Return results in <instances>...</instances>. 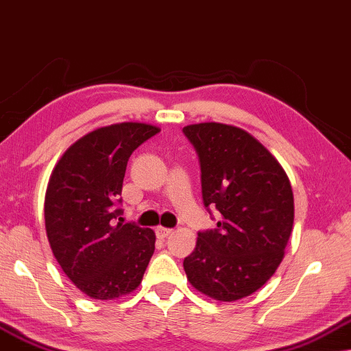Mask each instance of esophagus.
Wrapping results in <instances>:
<instances>
[{
  "instance_id": "esophagus-1",
  "label": "esophagus",
  "mask_w": 351,
  "mask_h": 351,
  "mask_svg": "<svg viewBox=\"0 0 351 351\" xmlns=\"http://www.w3.org/2000/svg\"><path fill=\"white\" fill-rule=\"evenodd\" d=\"M171 232H173V230H171V229H167V227H162V226H159V227H157V229H156V235L159 237V239L164 240V239H167V237H169V235L171 234Z\"/></svg>"
}]
</instances>
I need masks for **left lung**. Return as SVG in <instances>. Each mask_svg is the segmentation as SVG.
I'll use <instances>...</instances> for the list:
<instances>
[{
	"label": "left lung",
	"instance_id": "8db88e82",
	"mask_svg": "<svg viewBox=\"0 0 351 351\" xmlns=\"http://www.w3.org/2000/svg\"><path fill=\"white\" fill-rule=\"evenodd\" d=\"M182 130L199 152L204 204L221 213L182 265L195 291L234 302L263 288L285 258L294 223L289 178L243 128L200 122Z\"/></svg>",
	"mask_w": 351,
	"mask_h": 351
}]
</instances>
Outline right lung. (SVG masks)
<instances>
[{
	"mask_svg": "<svg viewBox=\"0 0 351 351\" xmlns=\"http://www.w3.org/2000/svg\"><path fill=\"white\" fill-rule=\"evenodd\" d=\"M160 128L119 122L95 128L63 152L49 178L44 223L63 272L82 294L97 300L127 295L140 286L156 234L112 223L128 157Z\"/></svg>",
	"mask_w": 351,
	"mask_h": 351,
	"instance_id": "add662e5",
	"label": "right lung"
}]
</instances>
